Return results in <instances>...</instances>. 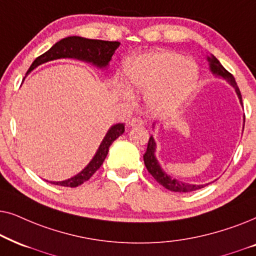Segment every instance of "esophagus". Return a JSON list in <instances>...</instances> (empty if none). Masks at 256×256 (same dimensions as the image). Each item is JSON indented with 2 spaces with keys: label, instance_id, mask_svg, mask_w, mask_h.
<instances>
[{
  "label": "esophagus",
  "instance_id": "esophagus-1",
  "mask_svg": "<svg viewBox=\"0 0 256 256\" xmlns=\"http://www.w3.org/2000/svg\"><path fill=\"white\" fill-rule=\"evenodd\" d=\"M142 124H144V120H142L140 117H134V118H132L131 120H130V125L131 126H140Z\"/></svg>",
  "mask_w": 256,
  "mask_h": 256
}]
</instances>
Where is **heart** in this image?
<instances>
[{
	"instance_id": "heart-1",
	"label": "heart",
	"mask_w": 256,
	"mask_h": 256,
	"mask_svg": "<svg viewBox=\"0 0 256 256\" xmlns=\"http://www.w3.org/2000/svg\"><path fill=\"white\" fill-rule=\"evenodd\" d=\"M125 72L131 86L148 92V103L158 110L182 104L198 77L194 62L173 52L144 54L128 63Z\"/></svg>"
}]
</instances>
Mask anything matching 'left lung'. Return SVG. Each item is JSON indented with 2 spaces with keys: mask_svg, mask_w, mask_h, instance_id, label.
Masks as SVG:
<instances>
[{
  "mask_svg": "<svg viewBox=\"0 0 256 256\" xmlns=\"http://www.w3.org/2000/svg\"><path fill=\"white\" fill-rule=\"evenodd\" d=\"M208 62L210 66V70H212L214 74H220V76L226 78V80L233 85L235 91H236L238 96L240 98L241 104H242V97H241V92L239 88H238V84L236 82H235V78L233 77V74L228 72V71L221 66L219 60H218L214 56L208 57ZM154 151H156V142L153 140L152 137H150L148 142V148H146V152L144 154V162H145L146 168H148V171L151 173V176L160 184V185L170 190H173V192H185V193L193 192V190L202 188L204 185H192V184L179 182V180L173 179L170 176L166 174L165 172H162V170L160 168L159 164L156 162L154 156Z\"/></svg>",
  "mask_w": 256,
  "mask_h": 256,
  "instance_id": "obj_1",
  "label": "left lung"
}]
</instances>
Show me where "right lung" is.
Returning <instances> with one entry per match:
<instances>
[{"label": "right lung", "instance_id": "right-lung-1", "mask_svg": "<svg viewBox=\"0 0 256 256\" xmlns=\"http://www.w3.org/2000/svg\"><path fill=\"white\" fill-rule=\"evenodd\" d=\"M119 42H110V40H88L78 36H70L66 38L60 40L46 52L37 57L30 66L28 72L35 69L40 64L49 62V60H60V58H77L82 60H86L94 64L97 66H106L108 63L111 60L112 54L119 46ZM124 124H116L108 131L106 136L98 148L96 156L91 160L90 164L80 173L72 176L71 179L64 180V182H51L54 185H60L64 187H77L86 182L94 174V172L103 165L105 158H106L108 148L117 139L119 136L124 134Z\"/></svg>", "mask_w": 256, "mask_h": 256}]
</instances>
